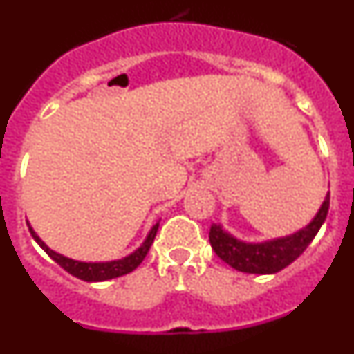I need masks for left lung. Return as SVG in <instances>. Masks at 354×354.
<instances>
[{
  "label": "left lung",
  "mask_w": 354,
  "mask_h": 354,
  "mask_svg": "<svg viewBox=\"0 0 354 354\" xmlns=\"http://www.w3.org/2000/svg\"><path fill=\"white\" fill-rule=\"evenodd\" d=\"M328 209H330V193L310 223L292 236L280 237V239L266 241V243H243L225 232L221 225L212 223L209 241L216 255L228 266H232L234 270L257 274L278 273L290 262L296 261L305 252L306 246L310 245L326 220Z\"/></svg>",
  "instance_id": "1"
}]
</instances>
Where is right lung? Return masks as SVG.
<instances>
[{
    "label": "right lung",
    "instance_id": "obj_1",
    "mask_svg": "<svg viewBox=\"0 0 354 354\" xmlns=\"http://www.w3.org/2000/svg\"><path fill=\"white\" fill-rule=\"evenodd\" d=\"M159 228V221L154 225V227L150 228L149 236L147 239L143 241V245L140 246L138 250H134L131 255L127 257L120 259V261H111V262H80V261H72V259L64 257L60 253L53 252L49 246H46L42 239L33 232V228L30 227V232L33 236V239L39 243L40 248L44 252L48 253L49 257L56 262V264H60L67 273H71L72 277L80 278V280H84V282H104V280H111V278H118L122 274H127L131 271H134L138 268L140 264L143 262L145 255L149 253L150 246L154 243V237L158 234Z\"/></svg>",
    "mask_w": 354,
    "mask_h": 354
}]
</instances>
